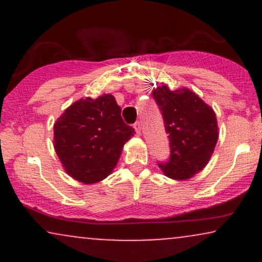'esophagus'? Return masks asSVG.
Wrapping results in <instances>:
<instances>
[{"label": "esophagus", "mask_w": 262, "mask_h": 262, "mask_svg": "<svg viewBox=\"0 0 262 262\" xmlns=\"http://www.w3.org/2000/svg\"><path fill=\"white\" fill-rule=\"evenodd\" d=\"M134 129H135V132H137V134L140 135V132H141V124H140V122L134 123Z\"/></svg>", "instance_id": "obj_1"}]
</instances>
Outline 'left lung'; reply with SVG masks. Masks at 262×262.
Masks as SVG:
<instances>
[{"label": "left lung", "instance_id": "1", "mask_svg": "<svg viewBox=\"0 0 262 262\" xmlns=\"http://www.w3.org/2000/svg\"><path fill=\"white\" fill-rule=\"evenodd\" d=\"M169 134L171 156L159 164L169 179L186 181L202 171L217 145L219 129L213 108L187 87L170 90L166 83L152 91Z\"/></svg>", "mask_w": 262, "mask_h": 262}]
</instances>
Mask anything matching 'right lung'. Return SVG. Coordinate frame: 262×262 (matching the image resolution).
Instances as JSON below:
<instances>
[{
    "instance_id": "obj_1",
    "label": "right lung",
    "mask_w": 262,
    "mask_h": 262,
    "mask_svg": "<svg viewBox=\"0 0 262 262\" xmlns=\"http://www.w3.org/2000/svg\"><path fill=\"white\" fill-rule=\"evenodd\" d=\"M110 93L74 102L54 124V149L69 176L83 185L97 183L117 166L134 129L123 122Z\"/></svg>"
}]
</instances>
